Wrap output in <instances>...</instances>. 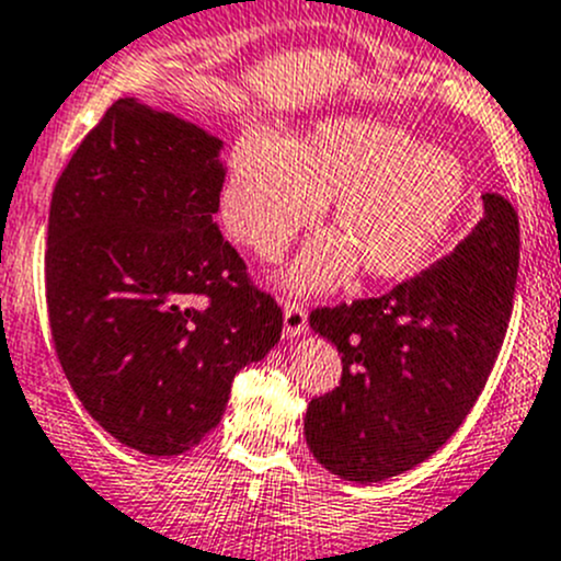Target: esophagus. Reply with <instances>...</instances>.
<instances>
[{
    "instance_id": "obj_1",
    "label": "esophagus",
    "mask_w": 561,
    "mask_h": 561,
    "mask_svg": "<svg viewBox=\"0 0 561 561\" xmlns=\"http://www.w3.org/2000/svg\"><path fill=\"white\" fill-rule=\"evenodd\" d=\"M304 331H307V309L296 301H285V336L296 340Z\"/></svg>"
}]
</instances>
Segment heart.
<instances>
[{"label":"heart","instance_id":"obj_1","mask_svg":"<svg viewBox=\"0 0 561 561\" xmlns=\"http://www.w3.org/2000/svg\"><path fill=\"white\" fill-rule=\"evenodd\" d=\"M329 197L336 232L304 249L293 290H329L356 265L383 282L416 274L463 214L469 181L458 156L380 119L325 117L293 142L247 130L232 145L221 219L260 257L285 252Z\"/></svg>","mask_w":561,"mask_h":561}]
</instances>
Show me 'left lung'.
Returning <instances> with one entry per match:
<instances>
[{"mask_svg": "<svg viewBox=\"0 0 561 561\" xmlns=\"http://www.w3.org/2000/svg\"><path fill=\"white\" fill-rule=\"evenodd\" d=\"M518 214L482 194V219L436 265L380 298L314 309L342 353V380L314 397L304 436L323 469L383 482L455 436L485 389L513 314Z\"/></svg>", "mask_w": 561, "mask_h": 561, "instance_id": "left-lung-1", "label": "left lung"}]
</instances>
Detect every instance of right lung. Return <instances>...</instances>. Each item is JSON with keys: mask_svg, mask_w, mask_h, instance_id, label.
<instances>
[{"mask_svg": "<svg viewBox=\"0 0 561 561\" xmlns=\"http://www.w3.org/2000/svg\"><path fill=\"white\" fill-rule=\"evenodd\" d=\"M219 150L199 125L119 98L68 161L48 210L59 364L98 425L150 458L203 442L238 369L282 334V309L249 285L214 225Z\"/></svg>", "mask_w": 561, "mask_h": 561, "instance_id": "right-lung-1", "label": "right lung"}]
</instances>
